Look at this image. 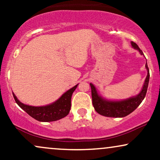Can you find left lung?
Listing matches in <instances>:
<instances>
[{"label": "left lung", "instance_id": "left-lung-1", "mask_svg": "<svg viewBox=\"0 0 160 160\" xmlns=\"http://www.w3.org/2000/svg\"><path fill=\"white\" fill-rule=\"evenodd\" d=\"M132 48L138 50L141 54H144L142 51L140 49L138 45L134 42H131ZM146 69L148 70V75L142 88V91L136 97H130V98L121 101H111L102 98L101 96L97 93V89L93 84L90 83L91 88V96L92 103L94 107V109L97 113L106 117L109 118H123L126 117L128 114L132 113L134 110H136L142 100L146 96L148 91V83H149L150 73L148 64L146 63Z\"/></svg>", "mask_w": 160, "mask_h": 160}]
</instances>
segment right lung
<instances>
[{
	"label": "right lung",
	"instance_id": "1",
	"mask_svg": "<svg viewBox=\"0 0 160 160\" xmlns=\"http://www.w3.org/2000/svg\"><path fill=\"white\" fill-rule=\"evenodd\" d=\"M78 86H76L65 92L57 101L44 106H31L21 102L12 93L15 101L18 106L37 121L41 122L55 121L66 117L71 108V97Z\"/></svg>",
	"mask_w": 160,
	"mask_h": 160
}]
</instances>
